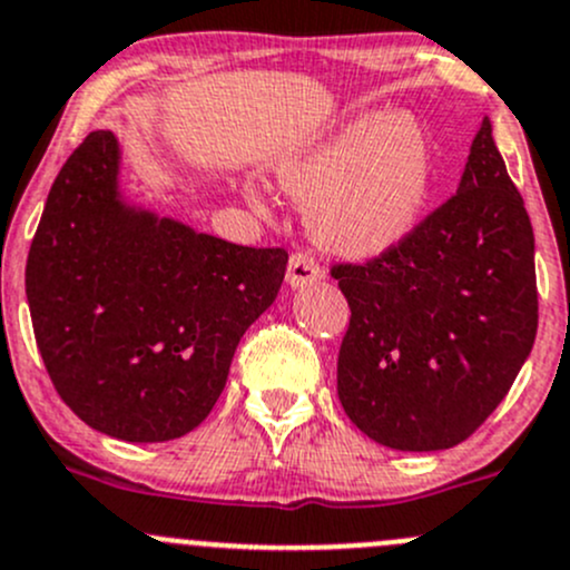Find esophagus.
Instances as JSON below:
<instances>
[{
	"label": "esophagus",
	"mask_w": 570,
	"mask_h": 570,
	"mask_svg": "<svg viewBox=\"0 0 570 570\" xmlns=\"http://www.w3.org/2000/svg\"><path fill=\"white\" fill-rule=\"evenodd\" d=\"M322 267L320 262L314 259V256L308 254V250H295V254L289 256V267H286V284L289 286H308L314 284V281L322 278Z\"/></svg>",
	"instance_id": "1"
}]
</instances>
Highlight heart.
Masks as SVG:
<instances>
[{
  "mask_svg": "<svg viewBox=\"0 0 570 570\" xmlns=\"http://www.w3.org/2000/svg\"><path fill=\"white\" fill-rule=\"evenodd\" d=\"M278 183L308 205L311 237L346 259H374L401 243L421 220L431 190V147L406 114L371 111L331 141L284 160ZM262 207V194L245 185Z\"/></svg>",
  "mask_w": 570,
  "mask_h": 570,
  "instance_id": "b5f03b06",
  "label": "heart"
}]
</instances>
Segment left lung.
<instances>
[{"instance_id":"left-lung-1","label":"left lung","mask_w":570,"mask_h":570,"mask_svg":"<svg viewBox=\"0 0 570 570\" xmlns=\"http://www.w3.org/2000/svg\"><path fill=\"white\" fill-rule=\"evenodd\" d=\"M535 239L522 194L483 119L456 196L393 250L335 262L350 303L338 399L395 451H445L475 434L538 331Z\"/></svg>"}]
</instances>
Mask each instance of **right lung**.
Returning <instances> with one entry per match:
<instances>
[{
    "label": "right lung",
    "instance_id": "1",
    "mask_svg": "<svg viewBox=\"0 0 570 570\" xmlns=\"http://www.w3.org/2000/svg\"><path fill=\"white\" fill-rule=\"evenodd\" d=\"M117 164V139L95 130L59 169L29 245V314L53 391L87 426L166 442L209 415L289 254L128 209Z\"/></svg>",
    "mask_w": 570,
    "mask_h": 570
}]
</instances>
